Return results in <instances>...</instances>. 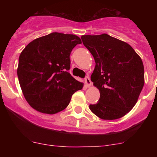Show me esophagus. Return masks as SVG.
Wrapping results in <instances>:
<instances>
[{"label": "esophagus", "instance_id": "34e87169", "mask_svg": "<svg viewBox=\"0 0 157 157\" xmlns=\"http://www.w3.org/2000/svg\"><path fill=\"white\" fill-rule=\"evenodd\" d=\"M84 81H85V84H86V86L87 87H90L91 85H92L91 80H90V77H89V76H86V77L85 78Z\"/></svg>", "mask_w": 157, "mask_h": 157}]
</instances>
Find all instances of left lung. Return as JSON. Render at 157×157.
Segmentation results:
<instances>
[{
  "label": "left lung",
  "mask_w": 157,
  "mask_h": 157,
  "mask_svg": "<svg viewBox=\"0 0 157 157\" xmlns=\"http://www.w3.org/2000/svg\"><path fill=\"white\" fill-rule=\"evenodd\" d=\"M81 38L95 60L91 81L100 91L99 101L90 109L102 120L123 117L136 105L144 86L141 57L127 42L107 34Z\"/></svg>",
  "instance_id": "left-lung-1"
}]
</instances>
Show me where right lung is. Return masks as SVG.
<instances>
[{
    "label": "right lung",
    "mask_w": 157,
    "mask_h": 157,
    "mask_svg": "<svg viewBox=\"0 0 157 157\" xmlns=\"http://www.w3.org/2000/svg\"><path fill=\"white\" fill-rule=\"evenodd\" d=\"M74 34L53 32L36 38L20 53L17 75L26 101L37 112L56 114L67 107L83 83L69 73L72 49L81 44Z\"/></svg>",
    "instance_id": "right-lung-1"
}]
</instances>
